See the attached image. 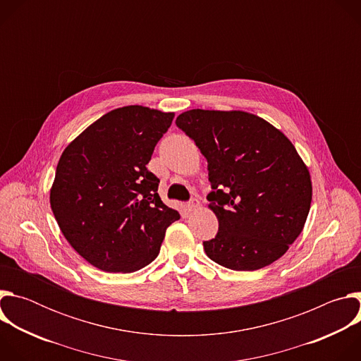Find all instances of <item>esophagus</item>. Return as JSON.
<instances>
[{
  "label": "esophagus",
  "instance_id": "esophagus-1",
  "mask_svg": "<svg viewBox=\"0 0 361 361\" xmlns=\"http://www.w3.org/2000/svg\"><path fill=\"white\" fill-rule=\"evenodd\" d=\"M185 207H187L188 212H194V210H197V209L200 207V201H198L197 198H191V200L185 204Z\"/></svg>",
  "mask_w": 361,
  "mask_h": 361
}]
</instances>
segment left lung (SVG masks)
<instances>
[{
  "label": "left lung",
  "instance_id": "8db88e82",
  "mask_svg": "<svg viewBox=\"0 0 361 361\" xmlns=\"http://www.w3.org/2000/svg\"><path fill=\"white\" fill-rule=\"evenodd\" d=\"M176 124L209 163V207L219 233L204 241L213 262L235 271L263 269L300 235L312 204V180L291 141L244 111L190 110Z\"/></svg>",
  "mask_w": 361,
  "mask_h": 361
}]
</instances>
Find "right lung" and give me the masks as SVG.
I'll return each mask as SVG.
<instances>
[{"instance_id": "1", "label": "right lung", "mask_w": 361, "mask_h": 361, "mask_svg": "<svg viewBox=\"0 0 361 361\" xmlns=\"http://www.w3.org/2000/svg\"><path fill=\"white\" fill-rule=\"evenodd\" d=\"M173 118L142 106L113 110L82 131L59 161L51 210L71 247L102 271L148 266L167 227L180 219L161 201L160 180L147 169Z\"/></svg>"}]
</instances>
